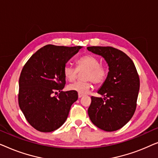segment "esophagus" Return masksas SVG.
Listing matches in <instances>:
<instances>
[{"mask_svg":"<svg viewBox=\"0 0 158 158\" xmlns=\"http://www.w3.org/2000/svg\"><path fill=\"white\" fill-rule=\"evenodd\" d=\"M84 96L83 94H78V98H81V97H83Z\"/></svg>","mask_w":158,"mask_h":158,"instance_id":"1","label":"esophagus"}]
</instances>
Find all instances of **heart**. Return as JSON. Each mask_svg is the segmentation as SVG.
I'll use <instances>...</instances> for the list:
<instances>
[{
  "label": "heart",
  "mask_w": 158,
  "mask_h": 158,
  "mask_svg": "<svg viewBox=\"0 0 158 158\" xmlns=\"http://www.w3.org/2000/svg\"><path fill=\"white\" fill-rule=\"evenodd\" d=\"M82 78L84 81H76L68 86L69 90L85 94L89 92L92 87V82L96 85H100L104 82L106 77V70L100 65L98 60L94 56L85 55L77 61V69L70 64H67L64 68V75L67 81H73L76 78L77 73L82 72Z\"/></svg>",
  "instance_id": "b5f03b06"
}]
</instances>
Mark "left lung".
<instances>
[{
    "instance_id": "obj_1",
    "label": "left lung",
    "mask_w": 158,
    "mask_h": 158,
    "mask_svg": "<svg viewBox=\"0 0 158 158\" xmlns=\"http://www.w3.org/2000/svg\"><path fill=\"white\" fill-rule=\"evenodd\" d=\"M87 49L104 58L109 70L98 90L104 98L91 97L88 116L99 129L116 131L135 114L139 90V75L132 60L119 49L112 47H88Z\"/></svg>"
}]
</instances>
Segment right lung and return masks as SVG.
I'll use <instances>...</instances> for the list:
<instances>
[{"label":"right lung","mask_w":158,"mask_h":158,"mask_svg":"<svg viewBox=\"0 0 158 158\" xmlns=\"http://www.w3.org/2000/svg\"><path fill=\"white\" fill-rule=\"evenodd\" d=\"M82 47L48 44L36 51L23 66L19 77V104L27 122L42 132L60 128L77 100V92L62 91L64 68ZM60 94L54 97L53 94Z\"/></svg>","instance_id":"obj_1"}]
</instances>
